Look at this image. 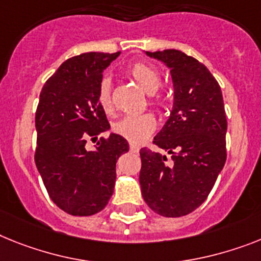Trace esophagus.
Here are the masks:
<instances>
[{
  "instance_id": "obj_1",
  "label": "esophagus",
  "mask_w": 261,
  "mask_h": 261,
  "mask_svg": "<svg viewBox=\"0 0 261 261\" xmlns=\"http://www.w3.org/2000/svg\"><path fill=\"white\" fill-rule=\"evenodd\" d=\"M130 150L131 152H138V151H139V146L135 143H130Z\"/></svg>"
}]
</instances>
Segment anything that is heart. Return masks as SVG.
Instances as JSON below:
<instances>
[{
    "instance_id": "obj_1",
    "label": "heart",
    "mask_w": 261,
    "mask_h": 261,
    "mask_svg": "<svg viewBox=\"0 0 261 261\" xmlns=\"http://www.w3.org/2000/svg\"><path fill=\"white\" fill-rule=\"evenodd\" d=\"M130 75L137 81V83L148 94L155 93L162 85L161 74L148 63L137 62L130 67ZM98 103L106 113L113 110L111 99V85L109 80H103L98 90ZM158 103V102H155ZM156 122L152 114H128L117 123L114 124V130L120 137L126 138L133 143H139L155 130Z\"/></svg>"
}]
</instances>
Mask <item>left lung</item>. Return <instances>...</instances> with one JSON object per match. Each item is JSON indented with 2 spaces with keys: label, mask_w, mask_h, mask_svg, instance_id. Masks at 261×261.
Returning a JSON list of instances; mask_svg holds the SVG:
<instances>
[{
  "label": "left lung",
  "mask_w": 261,
  "mask_h": 261,
  "mask_svg": "<svg viewBox=\"0 0 261 261\" xmlns=\"http://www.w3.org/2000/svg\"><path fill=\"white\" fill-rule=\"evenodd\" d=\"M170 69L174 103L167 122L154 138L171 155L142 148V196L166 218L195 211L207 199L224 167L227 118L222 90L210 70L180 50L146 51Z\"/></svg>",
  "instance_id": "obj_1"
}]
</instances>
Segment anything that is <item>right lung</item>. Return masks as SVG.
<instances>
[{"mask_svg":"<svg viewBox=\"0 0 261 261\" xmlns=\"http://www.w3.org/2000/svg\"><path fill=\"white\" fill-rule=\"evenodd\" d=\"M120 51L83 53L58 67L43 85L36 113V166L49 196L74 216L102 211L117 178V161L128 142L111 133L87 150V138L110 130L98 103L103 70Z\"/></svg>","mask_w":261,"mask_h":261,"instance_id":"1","label":"right lung"}]
</instances>
